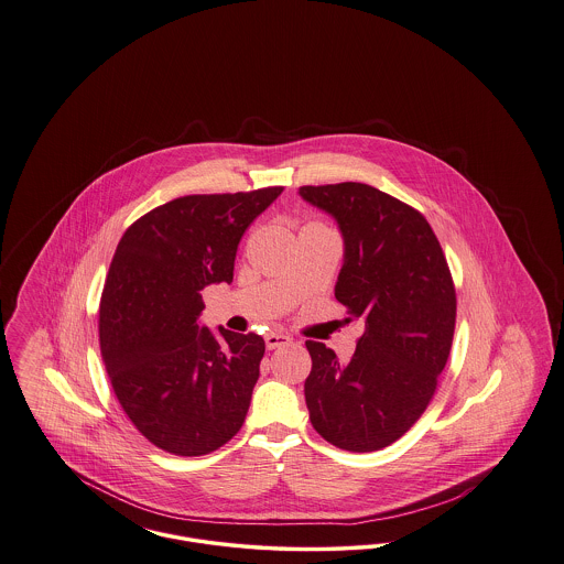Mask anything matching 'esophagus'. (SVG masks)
Segmentation results:
<instances>
[{
  "label": "esophagus",
  "instance_id": "obj_1",
  "mask_svg": "<svg viewBox=\"0 0 564 564\" xmlns=\"http://www.w3.org/2000/svg\"><path fill=\"white\" fill-rule=\"evenodd\" d=\"M290 343H292V338L285 336V334H279V332H270V334H267V349L269 350L288 347Z\"/></svg>",
  "mask_w": 564,
  "mask_h": 564
}]
</instances>
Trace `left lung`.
I'll return each instance as SVG.
<instances>
[{
    "instance_id": "8db88e82",
    "label": "left lung",
    "mask_w": 564,
    "mask_h": 564,
    "mask_svg": "<svg viewBox=\"0 0 564 564\" xmlns=\"http://www.w3.org/2000/svg\"><path fill=\"white\" fill-rule=\"evenodd\" d=\"M345 239L336 300L364 334L347 364L308 340L311 423L350 453L387 448L427 410L455 336L456 294L425 215L368 184L302 186Z\"/></svg>"
}]
</instances>
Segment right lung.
<instances>
[{"mask_svg": "<svg viewBox=\"0 0 564 564\" xmlns=\"http://www.w3.org/2000/svg\"><path fill=\"white\" fill-rule=\"evenodd\" d=\"M281 186L189 194L141 215L116 247L99 306L111 389L164 453L209 455L245 423L264 340L198 325L200 292L230 283L237 247Z\"/></svg>", "mask_w": 564, "mask_h": 564, "instance_id": "right-lung-1", "label": "right lung"}]
</instances>
